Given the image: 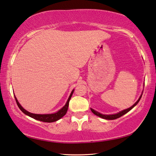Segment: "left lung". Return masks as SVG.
<instances>
[{"label": "left lung", "instance_id": "1", "mask_svg": "<svg viewBox=\"0 0 156 156\" xmlns=\"http://www.w3.org/2000/svg\"><path fill=\"white\" fill-rule=\"evenodd\" d=\"M142 93H143V91L142 92V94L140 95V96L138 100H137V101L135 102V104H134L133 105H132V106H131V107L128 108V109L121 111V112H118V113H115V114H110V115L102 114V113H99V112H96V111H95L94 109H91V112H93L95 115H97V116H99L100 118H103V119H105V120H115V119H117V118L121 117V116H122L123 115H125V113L129 112V111L133 109V108L134 107H135L136 105H137V104L138 103L139 101H140V98H141V97H142Z\"/></svg>", "mask_w": 156, "mask_h": 156}]
</instances>
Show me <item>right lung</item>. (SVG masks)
I'll list each match as a JSON object with an SVG mask.
<instances>
[{"label":"right lung","mask_w":156,"mask_h":156,"mask_svg":"<svg viewBox=\"0 0 156 156\" xmlns=\"http://www.w3.org/2000/svg\"><path fill=\"white\" fill-rule=\"evenodd\" d=\"M73 91H74V89H73L72 92H71L70 96H69V98H68L67 101V102H66V104L65 105L64 107L61 108V109H60V110L58 111L57 112L54 113H49V114H36V113H32L29 112H27V110H25L22 106H21L19 102H18L16 97L14 96V98L16 99V101L17 105L18 106V107H19V109L21 111H22V112L24 113L25 115L30 116V117L32 118L35 120L42 121V122H55V121H57V120H60V118H62L63 116H64L66 114V113H67V109H68L69 102V100L71 99V98H72V94L73 93Z\"/></svg>","instance_id":"obj_1"}]
</instances>
